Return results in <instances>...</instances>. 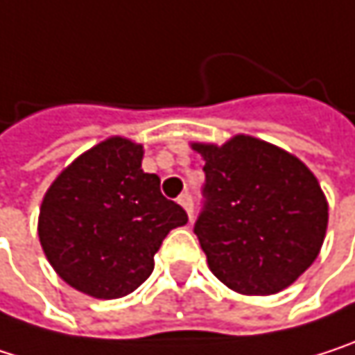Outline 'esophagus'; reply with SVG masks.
I'll list each match as a JSON object with an SVG mask.
<instances>
[{"label": "esophagus", "instance_id": "34e87169", "mask_svg": "<svg viewBox=\"0 0 355 355\" xmlns=\"http://www.w3.org/2000/svg\"><path fill=\"white\" fill-rule=\"evenodd\" d=\"M178 202L186 209L188 217L192 219V196H190V192H182V194H180V198H178Z\"/></svg>", "mask_w": 355, "mask_h": 355}]
</instances>
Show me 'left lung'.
I'll return each instance as SVG.
<instances>
[{
    "instance_id": "left-lung-1",
    "label": "left lung",
    "mask_w": 355,
    "mask_h": 355,
    "mask_svg": "<svg viewBox=\"0 0 355 355\" xmlns=\"http://www.w3.org/2000/svg\"><path fill=\"white\" fill-rule=\"evenodd\" d=\"M192 148L205 157L194 234L213 275L246 295L291 285L318 257L327 232L329 207L316 178L293 155L252 136Z\"/></svg>"
}]
</instances>
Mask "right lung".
<instances>
[{
    "label": "right lung",
    "mask_w": 355,
    "mask_h": 355,
    "mask_svg": "<svg viewBox=\"0 0 355 355\" xmlns=\"http://www.w3.org/2000/svg\"><path fill=\"white\" fill-rule=\"evenodd\" d=\"M142 146L109 138L80 155L47 190L41 246L58 275L83 293L113 300L153 272L165 236L188 223L186 211L142 171Z\"/></svg>",
    "instance_id": "add662e5"
}]
</instances>
